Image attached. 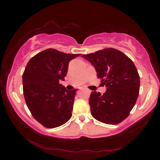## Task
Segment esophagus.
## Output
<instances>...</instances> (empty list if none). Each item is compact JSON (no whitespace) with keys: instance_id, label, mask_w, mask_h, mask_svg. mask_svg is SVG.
Segmentation results:
<instances>
[{"instance_id":"1","label":"esophagus","mask_w":160,"mask_h":160,"mask_svg":"<svg viewBox=\"0 0 160 160\" xmlns=\"http://www.w3.org/2000/svg\"><path fill=\"white\" fill-rule=\"evenodd\" d=\"M87 91H88V92H90V90H87Z\"/></svg>"}]
</instances>
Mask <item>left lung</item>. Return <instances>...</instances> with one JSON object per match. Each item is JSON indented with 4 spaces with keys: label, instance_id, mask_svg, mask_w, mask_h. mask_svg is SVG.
<instances>
[{
    "label": "left lung",
    "instance_id": "1",
    "mask_svg": "<svg viewBox=\"0 0 160 160\" xmlns=\"http://www.w3.org/2000/svg\"><path fill=\"white\" fill-rule=\"evenodd\" d=\"M102 78L107 90L94 91L89 104L92 116L100 122L114 125L123 121L133 108L139 94L140 76L135 65L121 51L112 48L85 54Z\"/></svg>",
    "mask_w": 160,
    "mask_h": 160
}]
</instances>
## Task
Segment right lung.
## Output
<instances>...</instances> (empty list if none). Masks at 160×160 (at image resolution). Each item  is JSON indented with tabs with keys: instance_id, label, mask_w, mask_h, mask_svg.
Returning <instances> with one entry per match:
<instances>
[{
	"instance_id": "right-lung-1",
	"label": "right lung",
	"mask_w": 160,
	"mask_h": 160,
	"mask_svg": "<svg viewBox=\"0 0 160 160\" xmlns=\"http://www.w3.org/2000/svg\"><path fill=\"white\" fill-rule=\"evenodd\" d=\"M80 55L48 48L27 64L22 75L24 97L33 117L44 127L56 128L71 118L78 89L68 90L59 80H64L69 62Z\"/></svg>"
}]
</instances>
